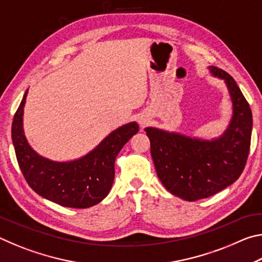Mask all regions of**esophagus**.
<instances>
[{"instance_id": "34e87169", "label": "esophagus", "mask_w": 262, "mask_h": 262, "mask_svg": "<svg viewBox=\"0 0 262 262\" xmlns=\"http://www.w3.org/2000/svg\"><path fill=\"white\" fill-rule=\"evenodd\" d=\"M140 123H141V126H143V125H144V123H145V122H144V121H140Z\"/></svg>"}]
</instances>
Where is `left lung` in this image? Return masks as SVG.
I'll return each mask as SVG.
<instances>
[{
	"mask_svg": "<svg viewBox=\"0 0 262 262\" xmlns=\"http://www.w3.org/2000/svg\"><path fill=\"white\" fill-rule=\"evenodd\" d=\"M224 79L231 96V122L219 139L207 141L148 127L150 151L158 178L168 192L186 201L209 198L234 183L246 165L251 145L252 111L230 75L209 67Z\"/></svg>",
	"mask_w": 262,
	"mask_h": 262,
	"instance_id": "obj_1",
	"label": "left lung"
}]
</instances>
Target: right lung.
I'll return each mask as SVG.
<instances>
[{
    "instance_id": "obj_1",
    "label": "right lung",
    "mask_w": 262,
    "mask_h": 262,
    "mask_svg": "<svg viewBox=\"0 0 262 262\" xmlns=\"http://www.w3.org/2000/svg\"><path fill=\"white\" fill-rule=\"evenodd\" d=\"M24 94L11 127L17 162L26 183L35 193L57 205L89 208L107 196L114 180V162L128 141L139 132L129 122L111 133L91 152L72 162H54L30 147L23 130Z\"/></svg>"
}]
</instances>
